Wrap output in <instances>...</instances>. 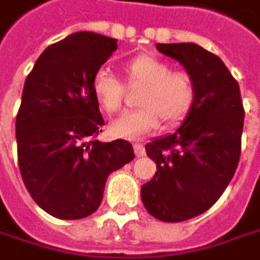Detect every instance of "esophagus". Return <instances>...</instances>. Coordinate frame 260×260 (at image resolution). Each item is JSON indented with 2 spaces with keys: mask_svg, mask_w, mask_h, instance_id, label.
Instances as JSON below:
<instances>
[{
  "mask_svg": "<svg viewBox=\"0 0 260 260\" xmlns=\"http://www.w3.org/2000/svg\"><path fill=\"white\" fill-rule=\"evenodd\" d=\"M133 150H135V154H136L138 157H142V156L145 154V148H144V145L139 144V142L133 145Z\"/></svg>",
  "mask_w": 260,
  "mask_h": 260,
  "instance_id": "esophagus-1",
  "label": "esophagus"
}]
</instances>
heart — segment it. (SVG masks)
Wrapping results in <instances>:
<instances>
[{
	"mask_svg": "<svg viewBox=\"0 0 260 260\" xmlns=\"http://www.w3.org/2000/svg\"><path fill=\"white\" fill-rule=\"evenodd\" d=\"M128 79L145 84L138 96L136 110L125 112L110 124L116 138L136 141L154 132L160 122L179 124L191 110L196 88L191 76L185 72H172L170 64L151 55H138L125 66ZM98 103L109 113H116L124 100V85L109 70L101 69L91 81Z\"/></svg>",
	"mask_w": 260,
	"mask_h": 260,
	"instance_id": "b5f03b06",
	"label": "heart"
}]
</instances>
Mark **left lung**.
Here are the masks:
<instances>
[{
  "instance_id": "8db88e82",
  "label": "left lung",
  "mask_w": 260,
  "mask_h": 260,
  "mask_svg": "<svg viewBox=\"0 0 260 260\" xmlns=\"http://www.w3.org/2000/svg\"><path fill=\"white\" fill-rule=\"evenodd\" d=\"M156 49L185 69L196 98L178 130L145 145L156 173L141 198L153 217L182 222L207 211L235 176L245 113L239 84L219 56L194 43Z\"/></svg>"
}]
</instances>
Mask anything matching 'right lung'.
<instances>
[{"label":"right lung","instance_id":"add662e5","mask_svg":"<svg viewBox=\"0 0 260 260\" xmlns=\"http://www.w3.org/2000/svg\"><path fill=\"white\" fill-rule=\"evenodd\" d=\"M118 40L76 31L49 46L28 73L16 116L18 164L27 191L58 219L98 210L109 175L135 153L130 142H101L104 119L93 93L94 73Z\"/></svg>","mask_w":260,"mask_h":260}]
</instances>
